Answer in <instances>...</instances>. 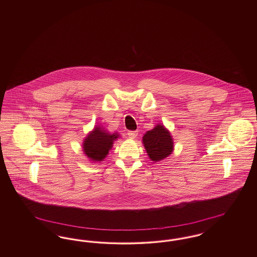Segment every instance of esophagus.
<instances>
[{"instance_id":"obj_1","label":"esophagus","mask_w":257,"mask_h":257,"mask_svg":"<svg viewBox=\"0 0 257 257\" xmlns=\"http://www.w3.org/2000/svg\"><path fill=\"white\" fill-rule=\"evenodd\" d=\"M137 136H138V132H137V131H129V132H128V137H129L130 139H132V140L136 139Z\"/></svg>"}]
</instances>
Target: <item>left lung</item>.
Segmentation results:
<instances>
[{
  "instance_id": "1",
  "label": "left lung",
  "mask_w": 257,
  "mask_h": 257,
  "mask_svg": "<svg viewBox=\"0 0 257 257\" xmlns=\"http://www.w3.org/2000/svg\"><path fill=\"white\" fill-rule=\"evenodd\" d=\"M147 155L153 162H159L170 156L173 151V140L164 125L157 124L143 137Z\"/></svg>"
}]
</instances>
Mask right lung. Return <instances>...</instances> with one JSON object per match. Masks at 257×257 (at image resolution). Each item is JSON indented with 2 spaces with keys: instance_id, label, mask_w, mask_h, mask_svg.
<instances>
[{
  "instance_id": "obj_1",
  "label": "right lung",
  "mask_w": 257,
  "mask_h": 257,
  "mask_svg": "<svg viewBox=\"0 0 257 257\" xmlns=\"http://www.w3.org/2000/svg\"><path fill=\"white\" fill-rule=\"evenodd\" d=\"M119 137L117 133L110 134L101 126H96L87 135L83 143V150L93 162H101L109 154L113 142Z\"/></svg>"
}]
</instances>
